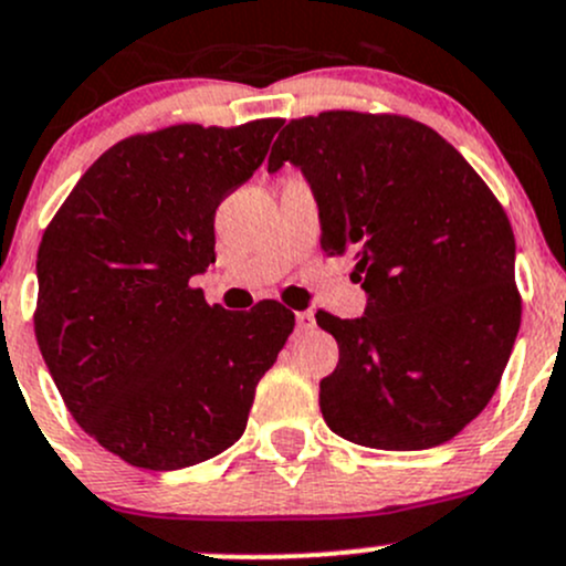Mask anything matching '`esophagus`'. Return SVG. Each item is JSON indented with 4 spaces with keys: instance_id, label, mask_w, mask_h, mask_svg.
<instances>
[{
    "instance_id": "obj_1",
    "label": "esophagus",
    "mask_w": 566,
    "mask_h": 566,
    "mask_svg": "<svg viewBox=\"0 0 566 566\" xmlns=\"http://www.w3.org/2000/svg\"><path fill=\"white\" fill-rule=\"evenodd\" d=\"M315 326V315L310 310H302L296 313V332H310Z\"/></svg>"
}]
</instances>
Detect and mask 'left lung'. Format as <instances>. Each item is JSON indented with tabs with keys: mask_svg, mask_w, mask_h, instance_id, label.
Instances as JSON below:
<instances>
[{
	"mask_svg": "<svg viewBox=\"0 0 566 566\" xmlns=\"http://www.w3.org/2000/svg\"><path fill=\"white\" fill-rule=\"evenodd\" d=\"M302 169L321 248L354 256L361 318L318 310L339 345L321 380L334 434L380 451H423L480 416L515 334V237L464 156L402 115L329 111L289 120L266 169Z\"/></svg>",
	"mask_w": 566,
	"mask_h": 566,
	"instance_id": "1",
	"label": "left lung"
}]
</instances>
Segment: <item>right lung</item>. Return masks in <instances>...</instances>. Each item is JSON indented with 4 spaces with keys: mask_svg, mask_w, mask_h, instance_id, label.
<instances>
[{
    "mask_svg": "<svg viewBox=\"0 0 566 566\" xmlns=\"http://www.w3.org/2000/svg\"><path fill=\"white\" fill-rule=\"evenodd\" d=\"M281 118L178 124L115 143L48 223L34 334L86 434L143 470H184L242 437L259 380L294 332L264 300L208 305L216 210L264 161Z\"/></svg>",
    "mask_w": 566,
    "mask_h": 566,
    "instance_id": "add662e5",
    "label": "right lung"
}]
</instances>
